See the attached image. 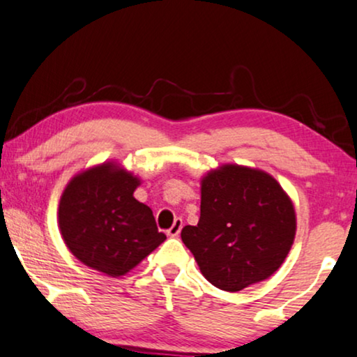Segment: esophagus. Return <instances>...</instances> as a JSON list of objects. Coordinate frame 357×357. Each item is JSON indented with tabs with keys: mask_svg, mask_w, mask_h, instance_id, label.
Returning <instances> with one entry per match:
<instances>
[{
	"mask_svg": "<svg viewBox=\"0 0 357 357\" xmlns=\"http://www.w3.org/2000/svg\"><path fill=\"white\" fill-rule=\"evenodd\" d=\"M181 229H183V219H174V222H173V225H171V229L168 231V236L169 237H178L179 236V232H181Z\"/></svg>",
	"mask_w": 357,
	"mask_h": 357,
	"instance_id": "esophagus-1",
	"label": "esophagus"
}]
</instances>
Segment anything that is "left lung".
Returning <instances> with one entry per match:
<instances>
[{"instance_id": "8db88e82", "label": "left lung", "mask_w": 357, "mask_h": 357, "mask_svg": "<svg viewBox=\"0 0 357 357\" xmlns=\"http://www.w3.org/2000/svg\"><path fill=\"white\" fill-rule=\"evenodd\" d=\"M296 234L291 197L267 171L225 163L201 178V218L181 231L207 282L241 291L272 277Z\"/></svg>"}]
</instances>
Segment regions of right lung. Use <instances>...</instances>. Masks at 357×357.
I'll list each match as a JSON object with an SVG mask.
<instances>
[{
  "mask_svg": "<svg viewBox=\"0 0 357 357\" xmlns=\"http://www.w3.org/2000/svg\"><path fill=\"white\" fill-rule=\"evenodd\" d=\"M142 179L119 161L89 166L70 178L57 207L62 241L75 259L119 278L166 241L153 211L133 197Z\"/></svg>",
  "mask_w": 357,
  "mask_h": 357,
  "instance_id": "right-lung-1",
  "label": "right lung"
}]
</instances>
